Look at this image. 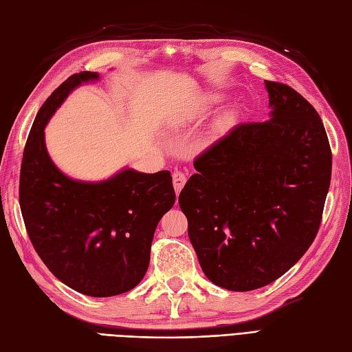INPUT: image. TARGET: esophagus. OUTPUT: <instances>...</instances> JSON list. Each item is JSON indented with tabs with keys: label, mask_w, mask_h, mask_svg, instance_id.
Listing matches in <instances>:
<instances>
[{
	"label": "esophagus",
	"mask_w": 352,
	"mask_h": 352,
	"mask_svg": "<svg viewBox=\"0 0 352 352\" xmlns=\"http://www.w3.org/2000/svg\"><path fill=\"white\" fill-rule=\"evenodd\" d=\"M186 175L184 172H180V170H176L173 173V186H175V191L176 194L180 192V189H182L186 184Z\"/></svg>",
	"instance_id": "1"
}]
</instances>
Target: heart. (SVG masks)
<instances>
[{
	"instance_id": "1",
	"label": "heart",
	"mask_w": 352,
	"mask_h": 352,
	"mask_svg": "<svg viewBox=\"0 0 352 352\" xmlns=\"http://www.w3.org/2000/svg\"><path fill=\"white\" fill-rule=\"evenodd\" d=\"M219 100H221V98L217 96V94H214V93H207V94H204V96H203L201 99H199V102H198L199 111L208 109L210 107L216 105V103L219 102ZM232 120H234V113H232V112H225L223 116L214 122V131H217V133L225 131L228 127H230V126L232 124Z\"/></svg>"
}]
</instances>
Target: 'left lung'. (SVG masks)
Returning a JSON list of instances; mask_svg holds the SVG:
<instances>
[{"label": "left lung", "mask_w": 352, "mask_h": 352, "mask_svg": "<svg viewBox=\"0 0 352 352\" xmlns=\"http://www.w3.org/2000/svg\"><path fill=\"white\" fill-rule=\"evenodd\" d=\"M265 87L271 118L235 126L198 155L179 195L203 272L232 292L267 286L305 254L330 186L318 112L287 84Z\"/></svg>", "instance_id": "obj_1"}]
</instances>
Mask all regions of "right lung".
Listing matches in <instances>:
<instances>
[{"mask_svg": "<svg viewBox=\"0 0 352 352\" xmlns=\"http://www.w3.org/2000/svg\"><path fill=\"white\" fill-rule=\"evenodd\" d=\"M98 72L74 74L38 111L23 151L19 203L35 252L56 278L93 298L136 287L151 244L176 194L168 170L124 168L102 182L63 175L45 148L44 127L68 94Z\"/></svg>", "mask_w": 352, "mask_h": 352, "instance_id": "right-lung-1", "label": "right lung"}]
</instances>
